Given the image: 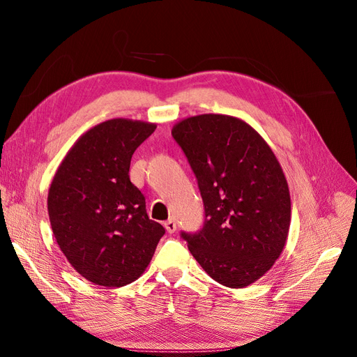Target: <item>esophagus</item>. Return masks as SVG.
Returning <instances> with one entry per match:
<instances>
[{"instance_id": "34e87169", "label": "esophagus", "mask_w": 357, "mask_h": 357, "mask_svg": "<svg viewBox=\"0 0 357 357\" xmlns=\"http://www.w3.org/2000/svg\"><path fill=\"white\" fill-rule=\"evenodd\" d=\"M165 229L167 233H175L176 231V221L172 218L165 221Z\"/></svg>"}]
</instances>
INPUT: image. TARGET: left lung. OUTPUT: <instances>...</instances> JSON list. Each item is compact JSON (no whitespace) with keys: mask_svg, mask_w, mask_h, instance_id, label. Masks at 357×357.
Masks as SVG:
<instances>
[{"mask_svg":"<svg viewBox=\"0 0 357 357\" xmlns=\"http://www.w3.org/2000/svg\"><path fill=\"white\" fill-rule=\"evenodd\" d=\"M172 137L204 202L202 227L181 237L218 284H253L284 250L291 222L289 190L276 156L249 124L230 116L186 119Z\"/></svg>","mask_w":357,"mask_h":357,"instance_id":"left-lung-1","label":"left lung"}]
</instances>
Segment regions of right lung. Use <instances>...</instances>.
I'll list each match as a JSON object with an SVG mask.
<instances>
[{"label":"right lung","instance_id":"add662e5","mask_svg":"<svg viewBox=\"0 0 357 357\" xmlns=\"http://www.w3.org/2000/svg\"><path fill=\"white\" fill-rule=\"evenodd\" d=\"M155 128L123 119L96 126L73 144L52 181L47 211L54 238L69 264L97 285L136 280L165 234L128 175L135 150Z\"/></svg>","mask_w":357,"mask_h":357}]
</instances>
